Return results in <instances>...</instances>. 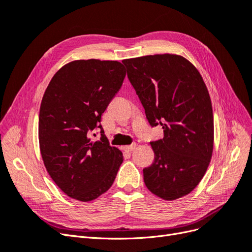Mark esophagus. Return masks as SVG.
Returning <instances> with one entry per match:
<instances>
[{
	"instance_id": "obj_1",
	"label": "esophagus",
	"mask_w": 252,
	"mask_h": 252,
	"mask_svg": "<svg viewBox=\"0 0 252 252\" xmlns=\"http://www.w3.org/2000/svg\"><path fill=\"white\" fill-rule=\"evenodd\" d=\"M135 147H136V144H135V143H132L131 145H129V146H125V147H123V149H124L125 151L131 152V151H133V150L135 149Z\"/></svg>"
}]
</instances>
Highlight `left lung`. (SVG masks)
I'll return each instance as SVG.
<instances>
[{"label": "left lung", "instance_id": "8db88e82", "mask_svg": "<svg viewBox=\"0 0 252 252\" xmlns=\"http://www.w3.org/2000/svg\"><path fill=\"white\" fill-rule=\"evenodd\" d=\"M149 124L164 138L151 142L155 161L143 169L146 187L173 201L190 193L207 170L213 151V113L199 70L178 55L123 60Z\"/></svg>", "mask_w": 252, "mask_h": 252}]
</instances>
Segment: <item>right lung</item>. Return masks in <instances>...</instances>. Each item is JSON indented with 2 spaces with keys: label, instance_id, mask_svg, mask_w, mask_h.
Listing matches in <instances>:
<instances>
[{
  "label": "right lung",
  "instance_id": "right-lung-1",
  "mask_svg": "<svg viewBox=\"0 0 252 252\" xmlns=\"http://www.w3.org/2000/svg\"><path fill=\"white\" fill-rule=\"evenodd\" d=\"M125 75L118 61L77 60L59 69L45 90L39 114L41 156L53 182L74 200L90 202L105 193L123 163V154L104 134L101 117ZM96 127L100 140L91 135Z\"/></svg>",
  "mask_w": 252,
  "mask_h": 252
}]
</instances>
